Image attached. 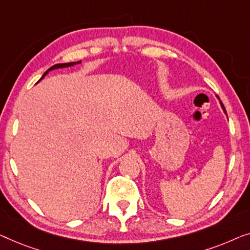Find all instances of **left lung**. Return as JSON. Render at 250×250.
Wrapping results in <instances>:
<instances>
[{
	"mask_svg": "<svg viewBox=\"0 0 250 250\" xmlns=\"http://www.w3.org/2000/svg\"><path fill=\"white\" fill-rule=\"evenodd\" d=\"M221 105H222V103H221ZM222 108H223V111H224V112H226V113H227V111H226V110H224V107H223V105H222Z\"/></svg>",
	"mask_w": 250,
	"mask_h": 250,
	"instance_id": "obj_1",
	"label": "left lung"
}]
</instances>
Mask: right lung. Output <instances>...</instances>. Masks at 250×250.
<instances>
[{"label":"right lung","instance_id":"right-lung-1","mask_svg":"<svg viewBox=\"0 0 250 250\" xmlns=\"http://www.w3.org/2000/svg\"><path fill=\"white\" fill-rule=\"evenodd\" d=\"M80 62H82V61H78V62H68V63H59V64H54L53 66H51V68H50V69H48V70H47V71H46V72H45L43 76H42V78H41L40 80H38V82H41V80H42V79H43V78H44V77L47 75V73H48V71H52V70H54V69H62V68H69V66H72V65H75V64H78V63H80Z\"/></svg>","mask_w":250,"mask_h":250}]
</instances>
